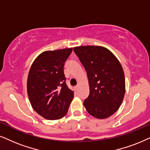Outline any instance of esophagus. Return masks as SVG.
<instances>
[{
  "mask_svg": "<svg viewBox=\"0 0 150 150\" xmlns=\"http://www.w3.org/2000/svg\"><path fill=\"white\" fill-rule=\"evenodd\" d=\"M78 88H79V85H77L76 86H75V91H77V89H78Z\"/></svg>",
  "mask_w": 150,
  "mask_h": 150,
  "instance_id": "1",
  "label": "esophagus"
}]
</instances>
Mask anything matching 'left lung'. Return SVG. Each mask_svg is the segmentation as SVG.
Segmentation results:
<instances>
[{
    "instance_id": "left-lung-1",
    "label": "left lung",
    "mask_w": 150,
    "mask_h": 150,
    "mask_svg": "<svg viewBox=\"0 0 150 150\" xmlns=\"http://www.w3.org/2000/svg\"><path fill=\"white\" fill-rule=\"evenodd\" d=\"M73 51L85 68L90 94L83 105L90 115L105 119L118 110L124 98L125 75L118 59L101 46H80Z\"/></svg>"
}]
</instances>
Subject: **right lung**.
<instances>
[{
	"instance_id": "add662e5",
	"label": "right lung",
	"mask_w": 150,
	"mask_h": 150,
	"mask_svg": "<svg viewBox=\"0 0 150 150\" xmlns=\"http://www.w3.org/2000/svg\"><path fill=\"white\" fill-rule=\"evenodd\" d=\"M73 48L46 51L30 68L27 94L32 108L43 118L56 120L67 115L74 93L66 84L64 65Z\"/></svg>"
}]
</instances>
